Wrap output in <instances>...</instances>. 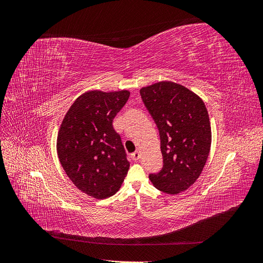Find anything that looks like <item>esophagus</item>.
Listing matches in <instances>:
<instances>
[{
	"label": "esophagus",
	"mask_w": 263,
	"mask_h": 263,
	"mask_svg": "<svg viewBox=\"0 0 263 263\" xmlns=\"http://www.w3.org/2000/svg\"><path fill=\"white\" fill-rule=\"evenodd\" d=\"M130 157H132V159H133L134 161H137L138 159L140 158V153H139L138 150H137V151H135V153H133V154L130 155Z\"/></svg>",
	"instance_id": "esophagus-1"
}]
</instances>
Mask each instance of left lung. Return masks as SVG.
Segmentation results:
<instances>
[{
  "instance_id": "left-lung-1",
  "label": "left lung",
  "mask_w": 263,
  "mask_h": 263,
  "mask_svg": "<svg viewBox=\"0 0 263 263\" xmlns=\"http://www.w3.org/2000/svg\"><path fill=\"white\" fill-rule=\"evenodd\" d=\"M160 135L163 166L149 174L164 193L178 194L198 179L208 160L212 130L203 100L185 86L161 81L140 89Z\"/></svg>"
}]
</instances>
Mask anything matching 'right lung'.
Returning <instances> with one entry per match:
<instances>
[{
    "mask_svg": "<svg viewBox=\"0 0 263 263\" xmlns=\"http://www.w3.org/2000/svg\"><path fill=\"white\" fill-rule=\"evenodd\" d=\"M129 91H89L79 97L61 123L57 138L59 161L83 193L98 200L114 195L129 169L113 119Z\"/></svg>",
    "mask_w": 263,
    "mask_h": 263,
    "instance_id": "add662e5",
    "label": "right lung"
}]
</instances>
